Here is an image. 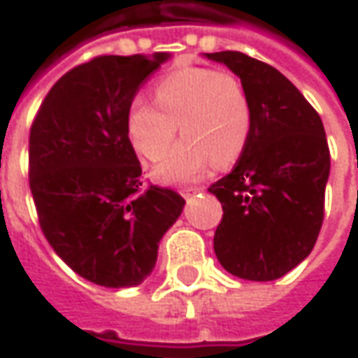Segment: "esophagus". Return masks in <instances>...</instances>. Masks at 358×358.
<instances>
[{"mask_svg": "<svg viewBox=\"0 0 358 358\" xmlns=\"http://www.w3.org/2000/svg\"><path fill=\"white\" fill-rule=\"evenodd\" d=\"M201 191H203V187H183V189H181L183 197H191V195H195V193H201Z\"/></svg>", "mask_w": 358, "mask_h": 358, "instance_id": "esophagus-1", "label": "esophagus"}]
</instances>
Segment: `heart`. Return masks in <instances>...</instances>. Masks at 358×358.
<instances>
[{
	"label": "heart",
	"instance_id": "heart-1",
	"mask_svg": "<svg viewBox=\"0 0 358 358\" xmlns=\"http://www.w3.org/2000/svg\"><path fill=\"white\" fill-rule=\"evenodd\" d=\"M153 105L137 103L127 115V135L149 161L166 155L176 125L184 141L157 167L165 183L191 181L211 163L237 161L251 133V105L233 73L209 67H183L165 76L153 90Z\"/></svg>",
	"mask_w": 358,
	"mask_h": 358
}]
</instances>
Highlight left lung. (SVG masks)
I'll list each match as a JSON object with an SVG mask.
<instances>
[{
    "label": "left lung",
    "instance_id": "1",
    "mask_svg": "<svg viewBox=\"0 0 358 358\" xmlns=\"http://www.w3.org/2000/svg\"><path fill=\"white\" fill-rule=\"evenodd\" d=\"M241 79L251 133L233 171L209 187L223 205L215 255L231 275L275 281L313 251L324 217L331 153L323 121L295 85L241 51L205 53Z\"/></svg>",
    "mask_w": 358,
    "mask_h": 358
}]
</instances>
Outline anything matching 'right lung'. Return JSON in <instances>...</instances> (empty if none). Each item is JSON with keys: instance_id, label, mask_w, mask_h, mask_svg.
<instances>
[{"instance_id": "add662e5", "label": "right lung", "mask_w": 358, "mask_h": 358, "mask_svg": "<svg viewBox=\"0 0 358 358\" xmlns=\"http://www.w3.org/2000/svg\"><path fill=\"white\" fill-rule=\"evenodd\" d=\"M169 53L101 55L49 90L29 133V189L39 225L69 267L101 287H135L157 261L161 237L185 199L141 189L127 135L133 97Z\"/></svg>"}]
</instances>
